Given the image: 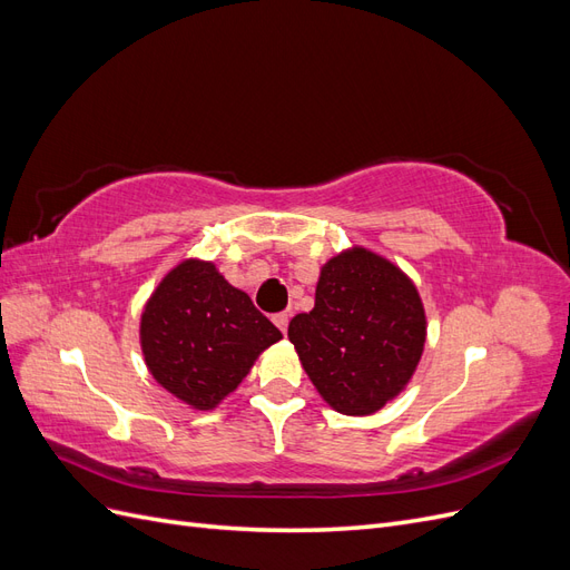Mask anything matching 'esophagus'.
<instances>
[{"mask_svg": "<svg viewBox=\"0 0 570 570\" xmlns=\"http://www.w3.org/2000/svg\"><path fill=\"white\" fill-rule=\"evenodd\" d=\"M273 323H275V325H278L283 333H287V323H289V314H287V312H283V314H275V316H273Z\"/></svg>", "mask_w": 570, "mask_h": 570, "instance_id": "esophagus-1", "label": "esophagus"}]
</instances>
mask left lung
Returning <instances> with one entry per match:
<instances>
[{
	"label": "left lung",
	"mask_w": 570,
	"mask_h": 570,
	"mask_svg": "<svg viewBox=\"0 0 570 570\" xmlns=\"http://www.w3.org/2000/svg\"><path fill=\"white\" fill-rule=\"evenodd\" d=\"M425 335L416 283L361 245L327 258L314 308L287 327L308 381L344 416H371L396 400L419 368Z\"/></svg>",
	"instance_id": "left-lung-1"
}]
</instances>
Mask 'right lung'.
<instances>
[{
  "mask_svg": "<svg viewBox=\"0 0 570 570\" xmlns=\"http://www.w3.org/2000/svg\"><path fill=\"white\" fill-rule=\"evenodd\" d=\"M278 340L283 333L247 292L197 256L164 275L140 316V347L151 377L195 411H214Z\"/></svg>",
  "mask_w": 570,
  "mask_h": 570,
  "instance_id": "obj_1",
  "label": "right lung"
}]
</instances>
